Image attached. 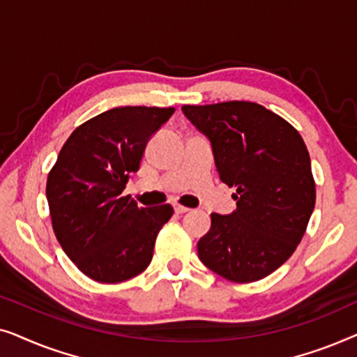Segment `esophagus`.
Instances as JSON below:
<instances>
[{
  "label": "esophagus",
  "instance_id": "esophagus-1",
  "mask_svg": "<svg viewBox=\"0 0 357 357\" xmlns=\"http://www.w3.org/2000/svg\"><path fill=\"white\" fill-rule=\"evenodd\" d=\"M174 209H175V213H177V214H183V213L190 211V208L182 206V204H174Z\"/></svg>",
  "mask_w": 357,
  "mask_h": 357
}]
</instances>
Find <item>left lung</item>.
<instances>
[{
  "label": "left lung",
  "instance_id": "left-lung-1",
  "mask_svg": "<svg viewBox=\"0 0 357 357\" xmlns=\"http://www.w3.org/2000/svg\"><path fill=\"white\" fill-rule=\"evenodd\" d=\"M183 114L211 141L219 178L236 187L232 214H211L198 257L234 282L271 275L304 237L315 206L307 146L294 126L255 102L183 105Z\"/></svg>",
  "mask_w": 357,
  "mask_h": 357
}]
</instances>
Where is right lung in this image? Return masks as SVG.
<instances>
[{"label":"right lung","mask_w":357,"mask_h":357,"mask_svg":"<svg viewBox=\"0 0 357 357\" xmlns=\"http://www.w3.org/2000/svg\"><path fill=\"white\" fill-rule=\"evenodd\" d=\"M174 107H115L73 131L47 178L53 232L87 278L105 284L130 280L153 260L155 237L174 208H139L123 197L146 144Z\"/></svg>","instance_id":"obj_1"}]
</instances>
